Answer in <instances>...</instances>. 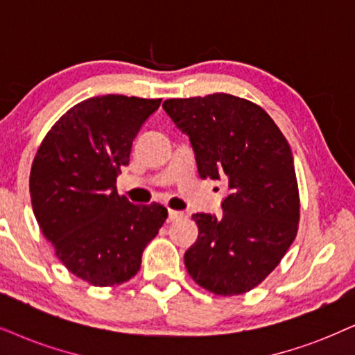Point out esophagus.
Wrapping results in <instances>:
<instances>
[{
    "label": "esophagus",
    "mask_w": 355,
    "mask_h": 355,
    "mask_svg": "<svg viewBox=\"0 0 355 355\" xmlns=\"http://www.w3.org/2000/svg\"><path fill=\"white\" fill-rule=\"evenodd\" d=\"M183 213H180V211H175V209H168V221H173V219H178L182 218Z\"/></svg>",
    "instance_id": "1"
}]
</instances>
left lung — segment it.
<instances>
[{"label":"left lung","instance_id":"left-lung-1","mask_svg":"<svg viewBox=\"0 0 355 355\" xmlns=\"http://www.w3.org/2000/svg\"><path fill=\"white\" fill-rule=\"evenodd\" d=\"M162 107L190 139L200 177L227 185L221 216H191L198 239L185 252L187 270L216 295L245 293L297 236L300 198L288 142L262 107L226 93L167 100Z\"/></svg>","mask_w":355,"mask_h":355}]
</instances>
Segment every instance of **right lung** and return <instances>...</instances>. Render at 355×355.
Masks as SVG:
<instances>
[{
  "instance_id": "add662e5",
  "label": "right lung",
  "mask_w": 355,
  "mask_h": 355,
  "mask_svg": "<svg viewBox=\"0 0 355 355\" xmlns=\"http://www.w3.org/2000/svg\"><path fill=\"white\" fill-rule=\"evenodd\" d=\"M160 101L88 98L53 124L35 154L29 188L40 231L62 263L95 286L136 275L167 219L162 205H132L116 190L132 141Z\"/></svg>"
}]
</instances>
